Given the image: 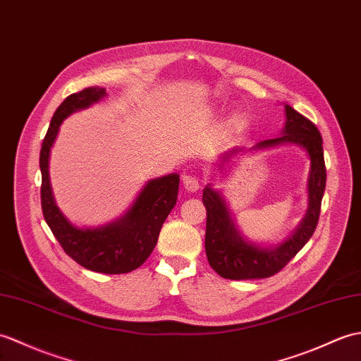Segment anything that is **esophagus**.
Masks as SVG:
<instances>
[{
    "mask_svg": "<svg viewBox=\"0 0 361 361\" xmlns=\"http://www.w3.org/2000/svg\"><path fill=\"white\" fill-rule=\"evenodd\" d=\"M183 184H184V189H186L189 194H194L200 189V181L197 177H192V175H184L183 177Z\"/></svg>",
    "mask_w": 361,
    "mask_h": 361,
    "instance_id": "esophagus-1",
    "label": "esophagus"
}]
</instances>
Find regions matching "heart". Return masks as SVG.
Segmentation results:
<instances>
[{
    "mask_svg": "<svg viewBox=\"0 0 361 361\" xmlns=\"http://www.w3.org/2000/svg\"><path fill=\"white\" fill-rule=\"evenodd\" d=\"M233 123H235V124H238V126H240V124L243 123V120L240 118V116H237V118H233Z\"/></svg>",
    "mask_w": 361,
    "mask_h": 361,
    "instance_id": "b5f03b06",
    "label": "heart"
}]
</instances>
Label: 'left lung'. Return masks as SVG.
<instances>
[{
  "label": "left lung",
  "mask_w": 361,
  "mask_h": 361,
  "mask_svg": "<svg viewBox=\"0 0 361 361\" xmlns=\"http://www.w3.org/2000/svg\"><path fill=\"white\" fill-rule=\"evenodd\" d=\"M286 123L280 137L259 141L250 150H263L283 145H295L307 154L311 171L307 177V211L294 233L275 246H264L243 235L232 216L228 201L219 189L209 183L203 189V204L207 211L206 221V255L212 269L229 280L266 279L281 271L300 249L303 247L317 228L320 216L322 198L326 188V167L323 158V140L320 132L295 109L284 104ZM243 152L235 147L224 152L220 158V167L231 158Z\"/></svg>",
  "instance_id": "1"
}]
</instances>
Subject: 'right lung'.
<instances>
[{"mask_svg": "<svg viewBox=\"0 0 361 361\" xmlns=\"http://www.w3.org/2000/svg\"><path fill=\"white\" fill-rule=\"evenodd\" d=\"M104 97L106 89L94 86L69 95L58 106L39 152L41 207L64 252L78 264L94 272L126 274L137 269L152 254L161 226L177 203L180 175L169 173L149 180L128 211L107 224L78 228L67 219L56 206L50 186V149L67 116L102 102Z\"/></svg>", "mask_w": 361, "mask_h": 361, "instance_id": "add662e5", "label": "right lung"}]
</instances>
